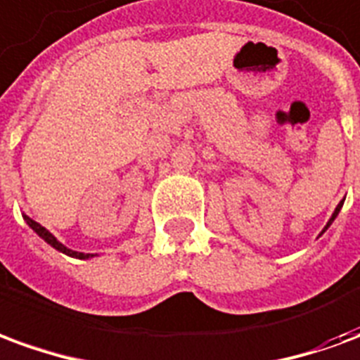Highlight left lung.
Wrapping results in <instances>:
<instances>
[{"mask_svg":"<svg viewBox=\"0 0 360 360\" xmlns=\"http://www.w3.org/2000/svg\"><path fill=\"white\" fill-rule=\"evenodd\" d=\"M343 202H345V198H343V200H341V202L338 204V206H335V210H333L332 218L328 219V224H326V226H324V229H322V233H326V229H328V227L332 226V224H333V219L338 218V214H340V210H341V206H343ZM322 233H320V235H322ZM320 235H318V237H320Z\"/></svg>","mask_w":360,"mask_h":360,"instance_id":"obj_1","label":"left lung"}]
</instances>
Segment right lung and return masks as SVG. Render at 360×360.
I'll return each instance as SVG.
<instances>
[{
  "label": "right lung",
  "mask_w": 360,
  "mask_h": 360,
  "mask_svg": "<svg viewBox=\"0 0 360 360\" xmlns=\"http://www.w3.org/2000/svg\"><path fill=\"white\" fill-rule=\"evenodd\" d=\"M22 218H25V221L28 224V227L34 231L38 237H42L44 241L48 243L50 247H53L56 250H59V252H63V255H67V257H73V258H79V260H89V258H94L98 257V255H90V252H77V250L69 249V247H65L63 243L58 241V237H53V235L46 229V227H42L38 221H34L32 218H28L27 214H22Z\"/></svg>",
  "instance_id": "add662e5"
}]
</instances>
